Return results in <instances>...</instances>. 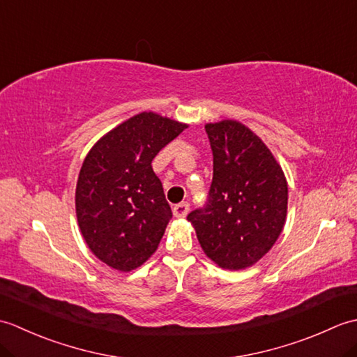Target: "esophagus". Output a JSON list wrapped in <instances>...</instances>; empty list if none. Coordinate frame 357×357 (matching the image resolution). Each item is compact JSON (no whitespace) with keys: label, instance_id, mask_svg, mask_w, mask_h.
Segmentation results:
<instances>
[{"label":"esophagus","instance_id":"esophagus-1","mask_svg":"<svg viewBox=\"0 0 357 357\" xmlns=\"http://www.w3.org/2000/svg\"><path fill=\"white\" fill-rule=\"evenodd\" d=\"M188 210H190V204L188 202H181L173 207V215L176 218H185Z\"/></svg>","mask_w":357,"mask_h":357}]
</instances>
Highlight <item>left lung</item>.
I'll use <instances>...</instances> for the list:
<instances>
[{
	"instance_id": "8db88e82",
	"label": "left lung",
	"mask_w": 357,
	"mask_h": 357,
	"mask_svg": "<svg viewBox=\"0 0 357 357\" xmlns=\"http://www.w3.org/2000/svg\"><path fill=\"white\" fill-rule=\"evenodd\" d=\"M213 179L206 206L188 213L211 261L242 270L268 252L284 229L288 187L275 156L238 121L207 124Z\"/></svg>"
}]
</instances>
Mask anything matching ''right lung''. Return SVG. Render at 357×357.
I'll return each instance as SVG.
<instances>
[{
	"instance_id": "obj_1",
	"label": "right lung",
	"mask_w": 357,
	"mask_h": 357,
	"mask_svg": "<svg viewBox=\"0 0 357 357\" xmlns=\"http://www.w3.org/2000/svg\"><path fill=\"white\" fill-rule=\"evenodd\" d=\"M185 124L142 112L98 141L82 162L75 204L89 248L119 271L156 252L172 208L151 161Z\"/></svg>"
}]
</instances>
